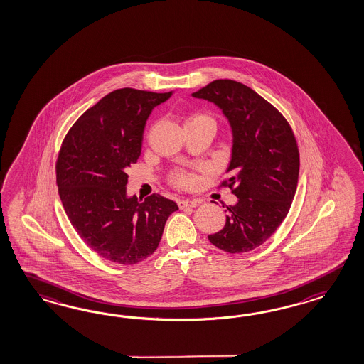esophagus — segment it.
Here are the masks:
<instances>
[{"label":"esophagus","instance_id":"obj_1","mask_svg":"<svg viewBox=\"0 0 364 364\" xmlns=\"http://www.w3.org/2000/svg\"><path fill=\"white\" fill-rule=\"evenodd\" d=\"M177 204H178L180 210H184V208H195L200 203L198 200H178Z\"/></svg>","mask_w":364,"mask_h":364}]
</instances>
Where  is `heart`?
<instances>
[{
	"mask_svg": "<svg viewBox=\"0 0 364 364\" xmlns=\"http://www.w3.org/2000/svg\"><path fill=\"white\" fill-rule=\"evenodd\" d=\"M187 124H210V125L215 127V120H213V117H212L210 114H208V113L198 112V113H195V114H192V116L188 117L186 125H187ZM171 180H172V183L178 188L189 187L191 183H192V177L187 175V173H184V172H176V173H173L172 177H171Z\"/></svg>",
	"mask_w": 364,
	"mask_h": 364,
	"instance_id": "b5f03b06",
	"label": "heart"
}]
</instances>
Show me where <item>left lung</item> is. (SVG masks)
Listing matches in <instances>:
<instances>
[{"label":"left lung","mask_w":364,"mask_h":364,"mask_svg":"<svg viewBox=\"0 0 364 364\" xmlns=\"http://www.w3.org/2000/svg\"><path fill=\"white\" fill-rule=\"evenodd\" d=\"M215 102L231 124L232 159L220 187L237 198L227 205L221 231L210 242L228 254L252 251L286 219L298 187L299 149L286 117L272 104L233 80H215L192 93Z\"/></svg>","instance_id":"8db88e82"}]
</instances>
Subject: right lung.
I'll use <instances>...</instances> for the list:
<instances>
[{
    "label": "right lung",
    "instance_id": "obj_1",
    "mask_svg": "<svg viewBox=\"0 0 364 364\" xmlns=\"http://www.w3.org/2000/svg\"><path fill=\"white\" fill-rule=\"evenodd\" d=\"M172 92L116 89L85 110L61 144L55 177L60 198L80 237L101 257L122 265L143 262L178 210L160 195L127 196L128 168L141 154L145 122Z\"/></svg>",
    "mask_w": 364,
    "mask_h": 364
}]
</instances>
